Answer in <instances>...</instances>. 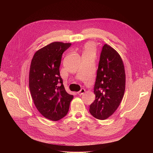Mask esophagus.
<instances>
[{"instance_id":"1","label":"esophagus","mask_w":153,"mask_h":153,"mask_svg":"<svg viewBox=\"0 0 153 153\" xmlns=\"http://www.w3.org/2000/svg\"><path fill=\"white\" fill-rule=\"evenodd\" d=\"M85 92V89H81L79 92H77V94H78V95H82L83 94H84Z\"/></svg>"}]
</instances>
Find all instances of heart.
<instances>
[{"label": "heart", "mask_w": 153, "mask_h": 153, "mask_svg": "<svg viewBox=\"0 0 153 153\" xmlns=\"http://www.w3.org/2000/svg\"><path fill=\"white\" fill-rule=\"evenodd\" d=\"M96 52V49L94 44L91 42L87 43L84 46V53H88L95 55Z\"/></svg>", "instance_id": "heart-1"}]
</instances>
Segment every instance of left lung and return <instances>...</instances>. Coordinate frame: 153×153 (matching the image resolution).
Returning a JSON list of instances; mask_svg holds the SVG:
<instances>
[{"mask_svg":"<svg viewBox=\"0 0 153 153\" xmlns=\"http://www.w3.org/2000/svg\"><path fill=\"white\" fill-rule=\"evenodd\" d=\"M125 88L123 60L114 48L105 44L101 52L94 88L95 100L89 106L91 114L98 120L108 118L119 107Z\"/></svg>","mask_w":153,"mask_h":153,"instance_id":"obj_1","label":"left lung"}]
</instances>
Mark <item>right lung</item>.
I'll list each match as a JSON object with an SVG mask.
<instances>
[{
	"label": "right lung",
	"instance_id": "add662e5",
	"mask_svg": "<svg viewBox=\"0 0 153 153\" xmlns=\"http://www.w3.org/2000/svg\"><path fill=\"white\" fill-rule=\"evenodd\" d=\"M71 44L54 42L35 52L32 59L29 86L39 112L51 121H58L67 114L74 96L68 94L60 75L62 53Z\"/></svg>",
	"mask_w": 153,
	"mask_h": 153
}]
</instances>
